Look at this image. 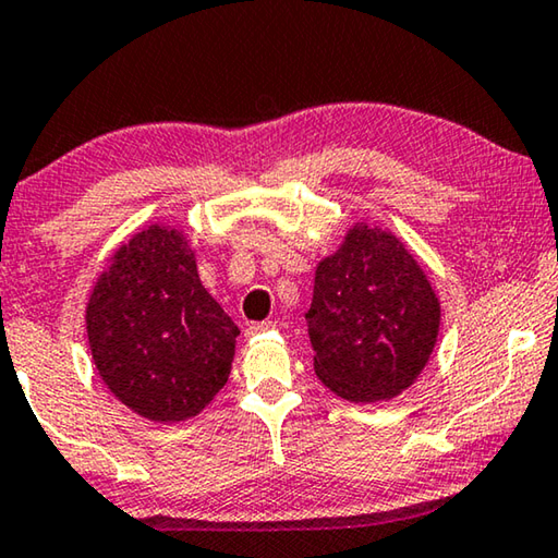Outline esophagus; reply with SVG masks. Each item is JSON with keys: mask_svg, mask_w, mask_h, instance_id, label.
I'll list each match as a JSON object with an SVG mask.
<instances>
[{"mask_svg": "<svg viewBox=\"0 0 558 558\" xmlns=\"http://www.w3.org/2000/svg\"><path fill=\"white\" fill-rule=\"evenodd\" d=\"M272 327H276V323H272V320L251 323V325H247V335H258V332H265V330H272Z\"/></svg>", "mask_w": 558, "mask_h": 558, "instance_id": "1", "label": "esophagus"}]
</instances>
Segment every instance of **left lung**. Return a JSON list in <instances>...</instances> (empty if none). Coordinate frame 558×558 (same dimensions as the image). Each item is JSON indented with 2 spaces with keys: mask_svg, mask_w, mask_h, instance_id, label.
Here are the masks:
<instances>
[{
  "mask_svg": "<svg viewBox=\"0 0 558 558\" xmlns=\"http://www.w3.org/2000/svg\"><path fill=\"white\" fill-rule=\"evenodd\" d=\"M305 320L325 387L350 402H379L407 390L427 365L439 300L392 233L357 223L317 265Z\"/></svg>",
  "mask_w": 558,
  "mask_h": 558,
  "instance_id": "left-lung-1",
  "label": "left lung"
}]
</instances>
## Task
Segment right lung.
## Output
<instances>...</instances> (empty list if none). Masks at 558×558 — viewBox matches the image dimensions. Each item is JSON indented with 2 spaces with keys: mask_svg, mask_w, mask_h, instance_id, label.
<instances>
[{
  "mask_svg": "<svg viewBox=\"0 0 558 558\" xmlns=\"http://www.w3.org/2000/svg\"><path fill=\"white\" fill-rule=\"evenodd\" d=\"M86 332L106 387L168 424L196 417L228 383L241 330L203 288L181 231L148 226L96 280Z\"/></svg>",
  "mask_w": 558,
  "mask_h": 558,
  "instance_id": "right-lung-1",
  "label": "right lung"
}]
</instances>
